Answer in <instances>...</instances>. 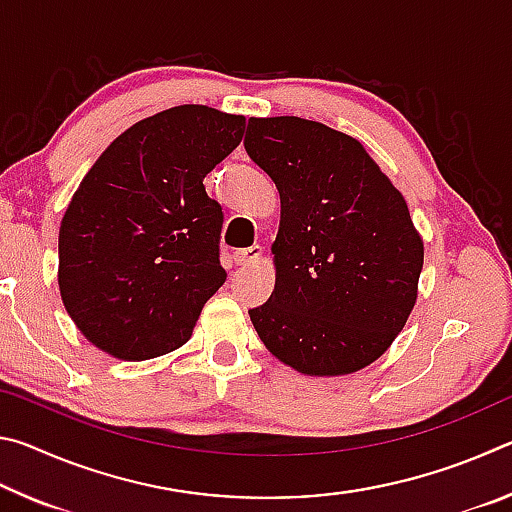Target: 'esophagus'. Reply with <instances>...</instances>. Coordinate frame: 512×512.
I'll list each match as a JSON object with an SVG mask.
<instances>
[{"label":"esophagus","instance_id":"1","mask_svg":"<svg viewBox=\"0 0 512 512\" xmlns=\"http://www.w3.org/2000/svg\"><path fill=\"white\" fill-rule=\"evenodd\" d=\"M259 257H262V248L250 246V248H244V250H237V253H235V264L237 266L253 264V262H257Z\"/></svg>","mask_w":512,"mask_h":512}]
</instances>
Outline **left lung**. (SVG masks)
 <instances>
[{
    "instance_id": "8db88e82",
    "label": "left lung",
    "mask_w": 512,
    "mask_h": 512,
    "mask_svg": "<svg viewBox=\"0 0 512 512\" xmlns=\"http://www.w3.org/2000/svg\"><path fill=\"white\" fill-rule=\"evenodd\" d=\"M244 146L282 203L275 289L248 309L259 339L305 375L366 368L418 298L424 248L409 205L361 142L318 121L250 117Z\"/></svg>"
}]
</instances>
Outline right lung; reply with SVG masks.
<instances>
[{
    "label": "right lung",
    "instance_id": "1",
    "mask_svg": "<svg viewBox=\"0 0 512 512\" xmlns=\"http://www.w3.org/2000/svg\"><path fill=\"white\" fill-rule=\"evenodd\" d=\"M241 115L176 106L133 124L83 178L58 235V284L85 339L126 361L189 341L228 273L223 212L203 178L237 149Z\"/></svg>",
    "mask_w": 512,
    "mask_h": 512
}]
</instances>
